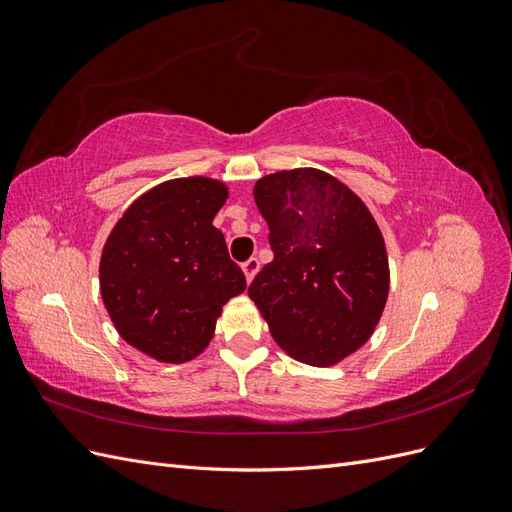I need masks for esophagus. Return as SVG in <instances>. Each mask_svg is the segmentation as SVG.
<instances>
[{
    "label": "esophagus",
    "mask_w": 512,
    "mask_h": 512,
    "mask_svg": "<svg viewBox=\"0 0 512 512\" xmlns=\"http://www.w3.org/2000/svg\"><path fill=\"white\" fill-rule=\"evenodd\" d=\"M258 269H260V262H258V258H250V260H245V262H243V273H245V280H247V282H252V280H254V275L258 273Z\"/></svg>",
    "instance_id": "34e87169"
}]
</instances>
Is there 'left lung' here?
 <instances>
[{
	"mask_svg": "<svg viewBox=\"0 0 512 512\" xmlns=\"http://www.w3.org/2000/svg\"><path fill=\"white\" fill-rule=\"evenodd\" d=\"M273 260L247 288L292 359L329 367L374 333L389 297V258L363 200L316 168L258 179Z\"/></svg>",
	"mask_w": 512,
	"mask_h": 512,
	"instance_id": "8db88e82",
	"label": "left lung"
}]
</instances>
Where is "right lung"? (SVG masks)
Here are the masks:
<instances>
[{"instance_id": "add662e5", "label": "right lung", "mask_w": 512, "mask_h": 512, "mask_svg": "<svg viewBox=\"0 0 512 512\" xmlns=\"http://www.w3.org/2000/svg\"><path fill=\"white\" fill-rule=\"evenodd\" d=\"M226 185L209 177L160 183L123 213L100 260V292L126 342L164 363H185L211 342L222 305L245 275L213 226Z\"/></svg>"}]
</instances>
